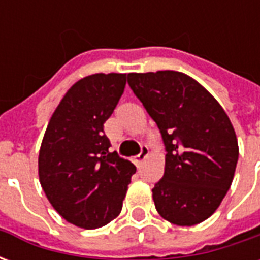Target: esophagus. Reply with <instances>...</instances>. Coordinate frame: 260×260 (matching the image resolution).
I'll return each mask as SVG.
<instances>
[{
  "instance_id": "esophagus-1",
  "label": "esophagus",
  "mask_w": 260,
  "mask_h": 260,
  "mask_svg": "<svg viewBox=\"0 0 260 260\" xmlns=\"http://www.w3.org/2000/svg\"><path fill=\"white\" fill-rule=\"evenodd\" d=\"M147 156H149V149H147L146 146H142L141 153L134 157V163L136 164V167H141L142 163H143V161L147 158Z\"/></svg>"
}]
</instances>
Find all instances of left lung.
Returning <instances> with one entry per match:
<instances>
[{
    "label": "left lung",
    "mask_w": 260,
    "mask_h": 260,
    "mask_svg": "<svg viewBox=\"0 0 260 260\" xmlns=\"http://www.w3.org/2000/svg\"><path fill=\"white\" fill-rule=\"evenodd\" d=\"M128 85L157 124L167 152L163 178L152 189L158 214L177 225L205 221L230 189L238 161L229 115L182 72L128 74Z\"/></svg>",
    "instance_id": "8db88e82"
}]
</instances>
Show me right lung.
Masks as SVG:
<instances>
[{
  "label": "right lung",
  "mask_w": 260,
  "mask_h": 260,
  "mask_svg": "<svg viewBox=\"0 0 260 260\" xmlns=\"http://www.w3.org/2000/svg\"><path fill=\"white\" fill-rule=\"evenodd\" d=\"M126 74H94L69 89L50 118L39 153V178L59 216L91 230L118 216L135 174L110 152L104 122L117 107Z\"/></svg>",
  "instance_id": "add662e5"
}]
</instances>
